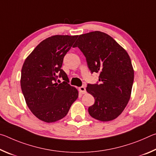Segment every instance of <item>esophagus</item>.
Here are the masks:
<instances>
[{"mask_svg": "<svg viewBox=\"0 0 156 156\" xmlns=\"http://www.w3.org/2000/svg\"><path fill=\"white\" fill-rule=\"evenodd\" d=\"M78 89H79V91H80V92L81 94H84L87 93L86 89H85V87H83V86H82V87H79Z\"/></svg>", "mask_w": 156, "mask_h": 156, "instance_id": "obj_1", "label": "esophagus"}]
</instances>
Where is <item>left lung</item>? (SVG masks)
Instances as JSON below:
<instances>
[{"mask_svg":"<svg viewBox=\"0 0 156 156\" xmlns=\"http://www.w3.org/2000/svg\"><path fill=\"white\" fill-rule=\"evenodd\" d=\"M78 47L91 73H99L100 84H88L86 90L94 97L89 115L102 122L113 120L125 109L131 97L134 71L126 50L112 37L95 31L79 36Z\"/></svg>","mask_w":156,"mask_h":156,"instance_id":"1","label":"left lung"}]
</instances>
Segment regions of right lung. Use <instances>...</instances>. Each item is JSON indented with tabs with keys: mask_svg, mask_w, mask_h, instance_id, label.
<instances>
[{
	"mask_svg": "<svg viewBox=\"0 0 156 156\" xmlns=\"http://www.w3.org/2000/svg\"><path fill=\"white\" fill-rule=\"evenodd\" d=\"M78 36L56 35L36 46L23 63L20 86L29 109L39 120L54 122L65 117L78 98L61 67L63 58ZM62 77V83L57 82Z\"/></svg>",
	"mask_w": 156,
	"mask_h": 156,
	"instance_id": "1",
	"label": "right lung"
}]
</instances>
